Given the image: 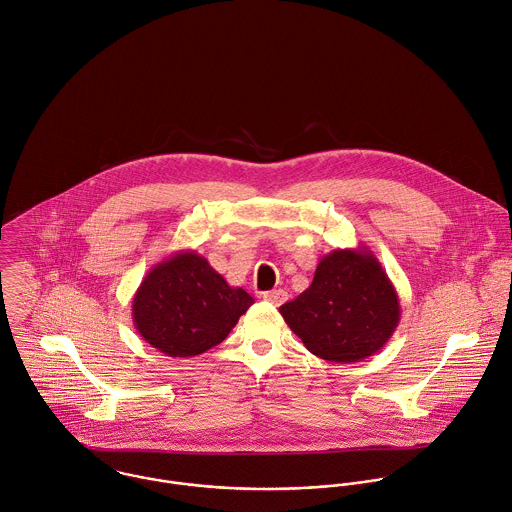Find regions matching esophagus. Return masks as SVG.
I'll return each instance as SVG.
<instances>
[{
	"mask_svg": "<svg viewBox=\"0 0 512 512\" xmlns=\"http://www.w3.org/2000/svg\"><path fill=\"white\" fill-rule=\"evenodd\" d=\"M287 299H289V295H287V291H283V289H277V291H269V293H263V301L271 303L273 307H281V305H283Z\"/></svg>",
	"mask_w": 512,
	"mask_h": 512,
	"instance_id": "esophagus-1",
	"label": "esophagus"
}]
</instances>
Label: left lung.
Segmentation results:
<instances>
[{
	"label": "left lung",
	"mask_w": 512,
	"mask_h": 512,
	"mask_svg": "<svg viewBox=\"0 0 512 512\" xmlns=\"http://www.w3.org/2000/svg\"><path fill=\"white\" fill-rule=\"evenodd\" d=\"M279 312L308 352L336 364L374 356L402 316L398 291L368 247L324 255L307 291Z\"/></svg>",
	"instance_id": "left-lung-1"
}]
</instances>
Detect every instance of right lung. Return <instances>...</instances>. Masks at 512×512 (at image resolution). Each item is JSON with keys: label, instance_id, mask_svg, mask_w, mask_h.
Here are the masks:
<instances>
[{"label": "right lung", "instance_id": "add662e5", "mask_svg": "<svg viewBox=\"0 0 512 512\" xmlns=\"http://www.w3.org/2000/svg\"><path fill=\"white\" fill-rule=\"evenodd\" d=\"M253 297L227 281L196 251L154 265L132 299L138 334L172 358H192L227 338Z\"/></svg>", "mask_w": 512, "mask_h": 512}]
</instances>
